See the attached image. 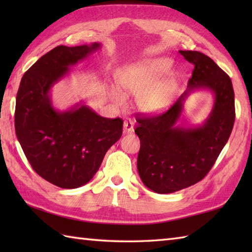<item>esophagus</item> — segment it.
Segmentation results:
<instances>
[{
  "label": "esophagus",
  "instance_id": "1",
  "mask_svg": "<svg viewBox=\"0 0 252 252\" xmlns=\"http://www.w3.org/2000/svg\"><path fill=\"white\" fill-rule=\"evenodd\" d=\"M123 131L126 133H131L134 131V121L130 119V118L126 119L125 122H123Z\"/></svg>",
  "mask_w": 252,
  "mask_h": 252
}]
</instances>
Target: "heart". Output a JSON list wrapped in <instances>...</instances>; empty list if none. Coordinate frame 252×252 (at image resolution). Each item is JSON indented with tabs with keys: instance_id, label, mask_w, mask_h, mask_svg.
<instances>
[{
	"instance_id": "obj_1",
	"label": "heart",
	"mask_w": 252,
	"mask_h": 252,
	"mask_svg": "<svg viewBox=\"0 0 252 252\" xmlns=\"http://www.w3.org/2000/svg\"><path fill=\"white\" fill-rule=\"evenodd\" d=\"M170 66L171 62L167 58L144 61L120 69L117 73V82L123 93L138 94L137 105L142 110H161L169 105L174 92V77L162 79ZM111 98L117 104L125 101V96L118 89L111 90Z\"/></svg>"
}]
</instances>
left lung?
Returning <instances> with one entry per match:
<instances>
[{"label": "left lung", "instance_id": "obj_1", "mask_svg": "<svg viewBox=\"0 0 252 252\" xmlns=\"http://www.w3.org/2000/svg\"><path fill=\"white\" fill-rule=\"evenodd\" d=\"M180 53L194 65L186 92L162 114L136 115L135 133L141 141L138 174L145 186L158 194L178 191L205 178L228 141L235 121L231 78L200 52ZM196 88L215 94L211 116L200 127H175L186 97Z\"/></svg>", "mask_w": 252, "mask_h": 252}]
</instances>
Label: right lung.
Masks as SVG:
<instances>
[{
	"mask_svg": "<svg viewBox=\"0 0 252 252\" xmlns=\"http://www.w3.org/2000/svg\"><path fill=\"white\" fill-rule=\"evenodd\" d=\"M99 47L56 46L26 71L16 96L15 131L21 148L32 169L62 189H77L92 180L122 135L120 118L100 117L85 105L63 112L52 106L53 85Z\"/></svg>",
	"mask_w": 252,
	"mask_h": 252,
	"instance_id": "add662e5",
	"label": "right lung"
}]
</instances>
